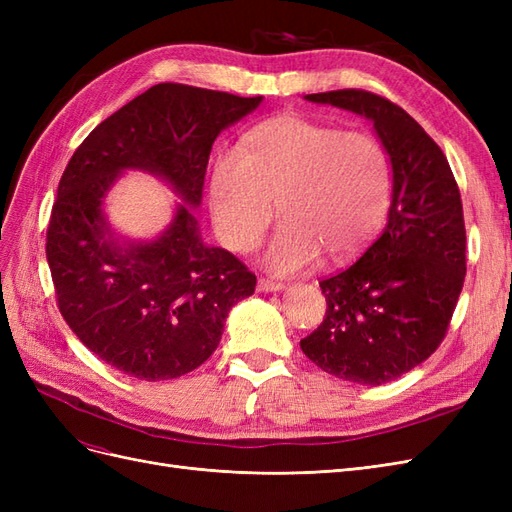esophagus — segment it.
I'll return each mask as SVG.
<instances>
[{
  "label": "esophagus",
  "mask_w": 512,
  "mask_h": 512,
  "mask_svg": "<svg viewBox=\"0 0 512 512\" xmlns=\"http://www.w3.org/2000/svg\"><path fill=\"white\" fill-rule=\"evenodd\" d=\"M258 290L260 292H280V290H284V284L282 282H275V280H269V277H260V280H258Z\"/></svg>",
  "instance_id": "obj_1"
}]
</instances>
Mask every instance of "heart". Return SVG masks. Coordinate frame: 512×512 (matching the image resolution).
Returning <instances> with one entry per match:
<instances>
[{"label":"heart","instance_id":"1","mask_svg":"<svg viewBox=\"0 0 512 512\" xmlns=\"http://www.w3.org/2000/svg\"><path fill=\"white\" fill-rule=\"evenodd\" d=\"M393 168L376 136L282 115L245 134L241 156L222 153L211 168L209 207L220 239L250 252L275 218L265 265L280 275L359 252L384 226Z\"/></svg>","mask_w":512,"mask_h":512}]
</instances>
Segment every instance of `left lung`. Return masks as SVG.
Returning <instances> with one entry per match:
<instances>
[{"instance_id": "obj_1", "label": "left lung", "mask_w": 512, "mask_h": 512, "mask_svg": "<svg viewBox=\"0 0 512 512\" xmlns=\"http://www.w3.org/2000/svg\"><path fill=\"white\" fill-rule=\"evenodd\" d=\"M374 121L393 166L389 222L365 254L320 282L327 314L301 339L322 371L378 386L438 350L466 280V224L457 181L436 141L404 111L365 89L309 94Z\"/></svg>"}]
</instances>
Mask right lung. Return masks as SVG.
<instances>
[{
    "mask_svg": "<svg viewBox=\"0 0 512 512\" xmlns=\"http://www.w3.org/2000/svg\"><path fill=\"white\" fill-rule=\"evenodd\" d=\"M262 96L160 83L106 117L74 151L46 228V260L59 312L111 367L160 382L203 365L218 348L230 307L250 297L256 275L222 247L205 245L188 206L153 242L121 244L101 213L126 167L166 178L200 205L218 134Z\"/></svg>",
    "mask_w": 512,
    "mask_h": 512,
    "instance_id": "right-lung-1",
    "label": "right lung"
}]
</instances>
